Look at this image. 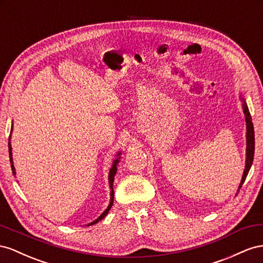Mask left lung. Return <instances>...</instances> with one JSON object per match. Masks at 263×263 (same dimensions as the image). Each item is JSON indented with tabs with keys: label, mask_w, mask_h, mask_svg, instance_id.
<instances>
[{
	"label": "left lung",
	"mask_w": 263,
	"mask_h": 263,
	"mask_svg": "<svg viewBox=\"0 0 263 263\" xmlns=\"http://www.w3.org/2000/svg\"><path fill=\"white\" fill-rule=\"evenodd\" d=\"M240 99L243 101L242 103V109L245 112V116H246V125H247V149H246V166H245V171H243V175L241 178V182H240L239 185V189L238 192L241 189L242 184L246 181V177L248 175L250 167L252 165L253 162V156H254V130H253V124H252V120H251V116H250V112L248 109V106H247V103L245 101V99L240 95Z\"/></svg>",
	"instance_id": "left-lung-1"
}]
</instances>
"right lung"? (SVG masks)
<instances>
[{
  "label": "right lung",
  "mask_w": 263,
  "mask_h": 263,
  "mask_svg": "<svg viewBox=\"0 0 263 263\" xmlns=\"http://www.w3.org/2000/svg\"><path fill=\"white\" fill-rule=\"evenodd\" d=\"M12 130H13V124H12V127H11V133H12ZM11 136H10V139H9V155H10V162H11V167H12V172H13V175H15L16 174V172H15V167H14V165H13V157H12V146H11ZM120 154H121V152H119L118 154H117V159L114 161V164H112V167L110 168V172H109V184H110V190H111V192H110V202H109V206L107 207V209L106 211H104L98 218H97L96 220H93L92 222H90V223H88V226H91V224H95V223H97L98 221H100L101 219H103L104 217L107 216V214L109 213V211H110V208L112 207V205H114V196H115V192H114V181H115V175H116V173H117V171H118V168H117V166H118V163L120 162L119 161V159H120Z\"/></svg>",
  "instance_id": "right-lung-1"
}]
</instances>
